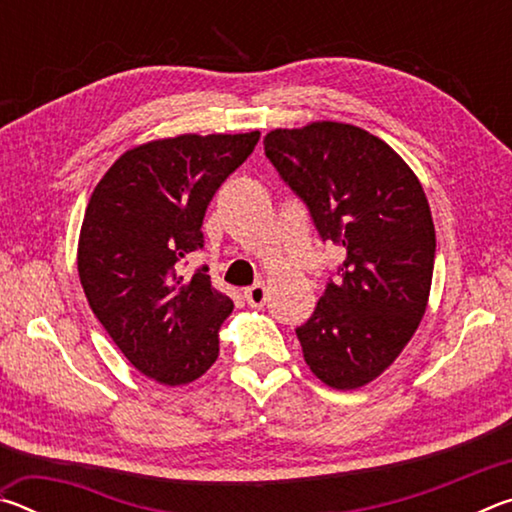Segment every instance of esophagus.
<instances>
[{
	"instance_id": "esophagus-1",
	"label": "esophagus",
	"mask_w": 512,
	"mask_h": 512,
	"mask_svg": "<svg viewBox=\"0 0 512 512\" xmlns=\"http://www.w3.org/2000/svg\"><path fill=\"white\" fill-rule=\"evenodd\" d=\"M244 298L250 307H264L266 300H268V289L266 284H253V287L244 291Z\"/></svg>"
}]
</instances>
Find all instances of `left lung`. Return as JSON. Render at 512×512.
<instances>
[{"label":"left lung","mask_w":512,"mask_h":512,"mask_svg":"<svg viewBox=\"0 0 512 512\" xmlns=\"http://www.w3.org/2000/svg\"><path fill=\"white\" fill-rule=\"evenodd\" d=\"M266 158L307 203L339 277L296 329L309 370L336 391L377 379L427 311L436 230L420 180L384 140L341 121L275 128Z\"/></svg>","instance_id":"1"}]
</instances>
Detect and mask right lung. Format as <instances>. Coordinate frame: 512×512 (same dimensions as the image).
<instances>
[{
	"label": "right lung",
	"mask_w": 512,
	"mask_h": 512,
	"mask_svg": "<svg viewBox=\"0 0 512 512\" xmlns=\"http://www.w3.org/2000/svg\"><path fill=\"white\" fill-rule=\"evenodd\" d=\"M257 140L259 131L187 133L133 146L90 196L76 255L81 287L124 357L158 384H189L219 357V329L235 305L205 266L189 280L176 266L203 248L207 205Z\"/></svg>",
	"instance_id": "right-lung-1"
}]
</instances>
